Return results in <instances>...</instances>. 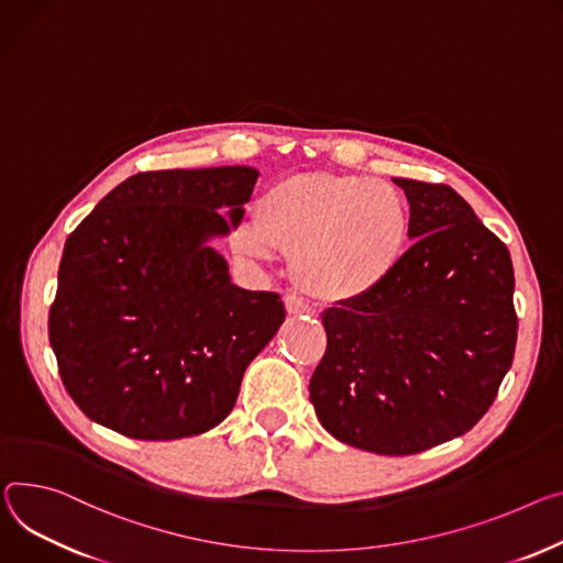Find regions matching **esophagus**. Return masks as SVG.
<instances>
[{"mask_svg":"<svg viewBox=\"0 0 563 563\" xmlns=\"http://www.w3.org/2000/svg\"><path fill=\"white\" fill-rule=\"evenodd\" d=\"M285 308H287L289 314H314L312 305L305 302V300H302L300 296H296V294H287V296H285Z\"/></svg>","mask_w":563,"mask_h":563,"instance_id":"34e87169","label":"esophagus"}]
</instances>
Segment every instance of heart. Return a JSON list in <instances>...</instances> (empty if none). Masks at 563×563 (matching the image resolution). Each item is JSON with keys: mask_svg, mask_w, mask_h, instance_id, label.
Returning a JSON list of instances; mask_svg holds the SVG:
<instances>
[{"mask_svg": "<svg viewBox=\"0 0 563 563\" xmlns=\"http://www.w3.org/2000/svg\"><path fill=\"white\" fill-rule=\"evenodd\" d=\"M411 218L386 181L302 173L276 181L258 201V220L242 227L240 244L255 258L294 246L298 283L323 298L368 294L397 267Z\"/></svg>", "mask_w": 563, "mask_h": 563, "instance_id": "b5f03b06", "label": "heart"}]
</instances>
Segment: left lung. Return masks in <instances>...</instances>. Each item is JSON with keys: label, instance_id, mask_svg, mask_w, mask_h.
I'll return each mask as SVG.
<instances>
[{"label": "left lung", "instance_id": "8db88e82", "mask_svg": "<svg viewBox=\"0 0 563 563\" xmlns=\"http://www.w3.org/2000/svg\"><path fill=\"white\" fill-rule=\"evenodd\" d=\"M413 246L368 294L323 312L310 379L321 424L379 455H411L474 429L512 366L519 319L507 246L446 184L393 179Z\"/></svg>", "mask_w": 563, "mask_h": 563}]
</instances>
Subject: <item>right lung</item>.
Here are the masks:
<instances>
[{"label":"right lung","instance_id":"1","mask_svg":"<svg viewBox=\"0 0 563 563\" xmlns=\"http://www.w3.org/2000/svg\"><path fill=\"white\" fill-rule=\"evenodd\" d=\"M258 175L139 173L71 231L48 341L89 420L134 440H177L231 413L246 366L285 321L276 291L233 285L209 246L242 220Z\"/></svg>","mask_w":563,"mask_h":563}]
</instances>
